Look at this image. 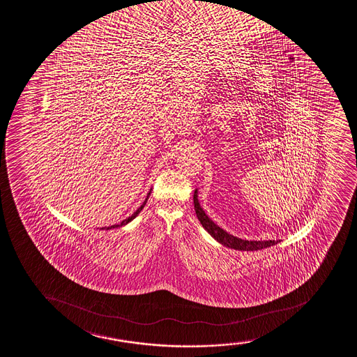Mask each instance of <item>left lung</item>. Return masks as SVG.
<instances>
[{"label":"left lung","instance_id":"left-lung-1","mask_svg":"<svg viewBox=\"0 0 357 357\" xmlns=\"http://www.w3.org/2000/svg\"><path fill=\"white\" fill-rule=\"evenodd\" d=\"M194 208H195V213H197V219L201 222V225L204 226V229L208 232L212 237L220 243L222 245L234 249V250L243 251H255L261 250V249H266L269 246L278 244L279 241H244L241 238L234 237L232 234H227L226 231L215 225L208 215L205 213V211L201 208L199 200H197V190L194 192Z\"/></svg>","mask_w":357,"mask_h":357}]
</instances>
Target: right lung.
<instances>
[{
    "instance_id": "obj_1",
    "label": "right lung",
    "mask_w": 357,
    "mask_h": 357,
    "mask_svg": "<svg viewBox=\"0 0 357 357\" xmlns=\"http://www.w3.org/2000/svg\"><path fill=\"white\" fill-rule=\"evenodd\" d=\"M150 193H151V190L149 192L148 197H146V199H145V201L143 202V205L140 206L139 208L137 209L135 211V213L132 214L131 217L126 218L125 220H123V222H120V224H118V225H112L108 226V227H102L101 229H116V227H120V226L126 225V224H128V222H131V220H133L138 214L140 213V211L144 208V206H145V204H146V201H148L149 195H150Z\"/></svg>"
}]
</instances>
